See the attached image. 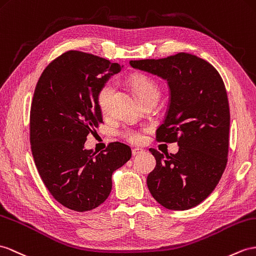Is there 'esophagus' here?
Listing matches in <instances>:
<instances>
[{"instance_id": "34e87169", "label": "esophagus", "mask_w": 256, "mask_h": 256, "mask_svg": "<svg viewBox=\"0 0 256 256\" xmlns=\"http://www.w3.org/2000/svg\"><path fill=\"white\" fill-rule=\"evenodd\" d=\"M143 152V150L142 148H132V155L134 156V155H139L140 153H142Z\"/></svg>"}]
</instances>
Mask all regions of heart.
Returning a JSON list of instances; mask_svg holds the SVG:
<instances>
[{
  "instance_id": "heart-1",
  "label": "heart",
  "mask_w": 256,
  "mask_h": 256,
  "mask_svg": "<svg viewBox=\"0 0 256 256\" xmlns=\"http://www.w3.org/2000/svg\"><path fill=\"white\" fill-rule=\"evenodd\" d=\"M129 84L138 96L141 103H144L150 100H158L160 91L158 84L146 74H134L129 78ZM114 93V84L112 81L105 82L96 94V102L100 110L103 114H108L110 110L112 96ZM122 134L128 141L132 143H138L141 141V134L132 129H124L122 130Z\"/></svg>"
}]
</instances>
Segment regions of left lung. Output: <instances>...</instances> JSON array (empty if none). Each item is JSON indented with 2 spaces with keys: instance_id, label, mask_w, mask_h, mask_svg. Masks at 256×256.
Returning a JSON list of instances; mask_svg holds the SVG:
<instances>
[{
  "instance_id": "obj_1",
  "label": "left lung",
  "mask_w": 256,
  "mask_h": 256,
  "mask_svg": "<svg viewBox=\"0 0 256 256\" xmlns=\"http://www.w3.org/2000/svg\"><path fill=\"white\" fill-rule=\"evenodd\" d=\"M129 63L167 81L170 100L156 139L179 146L166 158L150 148L156 166L148 188L168 210L194 208L213 192L227 164L230 113L224 81L213 65L189 53Z\"/></svg>"
}]
</instances>
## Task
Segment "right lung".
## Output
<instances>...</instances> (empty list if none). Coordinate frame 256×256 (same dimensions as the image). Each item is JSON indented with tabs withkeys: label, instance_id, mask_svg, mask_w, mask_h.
<instances>
[{
	"label": "right lung",
	"instance_id": "1",
	"mask_svg": "<svg viewBox=\"0 0 256 256\" xmlns=\"http://www.w3.org/2000/svg\"><path fill=\"white\" fill-rule=\"evenodd\" d=\"M122 66L68 51L43 70L30 110V144L42 182L65 208L91 210L108 198L112 175L132 158L120 142L101 153L84 148L86 136L103 122L100 88Z\"/></svg>",
	"mask_w": 256,
	"mask_h": 256
}]
</instances>
